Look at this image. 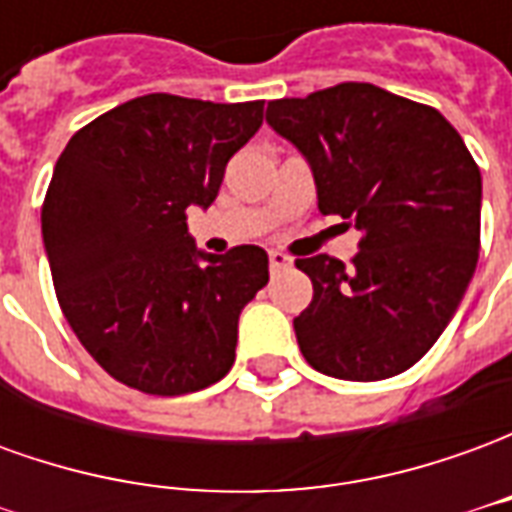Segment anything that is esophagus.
Instances as JSON below:
<instances>
[{
  "label": "esophagus",
  "mask_w": 512,
  "mask_h": 512,
  "mask_svg": "<svg viewBox=\"0 0 512 512\" xmlns=\"http://www.w3.org/2000/svg\"><path fill=\"white\" fill-rule=\"evenodd\" d=\"M268 266H271V271H282V268L290 266V257L285 252H268Z\"/></svg>",
  "instance_id": "esophagus-1"
}]
</instances>
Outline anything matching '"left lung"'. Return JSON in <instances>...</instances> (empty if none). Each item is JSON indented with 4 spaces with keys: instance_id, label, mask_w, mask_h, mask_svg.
Listing matches in <instances>:
<instances>
[{
    "instance_id": "obj_1",
    "label": "left lung",
    "mask_w": 512,
    "mask_h": 512,
    "mask_svg": "<svg viewBox=\"0 0 512 512\" xmlns=\"http://www.w3.org/2000/svg\"><path fill=\"white\" fill-rule=\"evenodd\" d=\"M266 123L310 161L321 213L362 233L351 266L299 257L312 301L293 318L304 359L343 381H381L439 340L480 255L483 178L433 109L343 82L268 101Z\"/></svg>"
}]
</instances>
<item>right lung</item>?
Returning a JSON list of instances; mask_svg holds the SVG:
<instances>
[{
    "instance_id": "1",
    "label": "right lung",
    "mask_w": 512,
    "mask_h": 512,
    "mask_svg": "<svg viewBox=\"0 0 512 512\" xmlns=\"http://www.w3.org/2000/svg\"><path fill=\"white\" fill-rule=\"evenodd\" d=\"M263 126V101L150 93L71 136L40 211L65 321L106 373L175 397L230 373L238 318L268 282L260 246L200 252L186 227Z\"/></svg>"
}]
</instances>
